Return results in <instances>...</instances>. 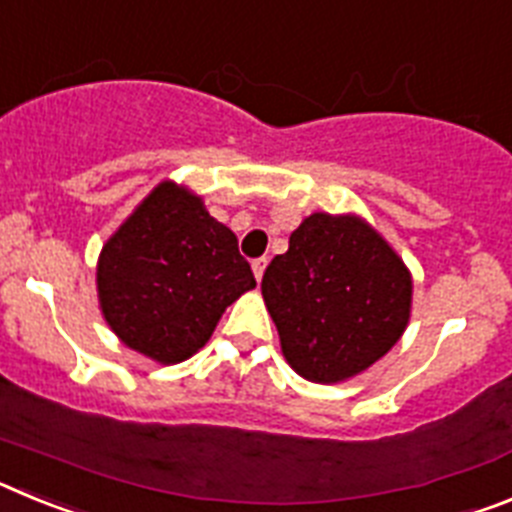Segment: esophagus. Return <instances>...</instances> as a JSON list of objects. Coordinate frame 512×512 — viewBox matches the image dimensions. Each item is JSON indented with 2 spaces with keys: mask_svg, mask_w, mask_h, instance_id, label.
I'll return each instance as SVG.
<instances>
[{
  "mask_svg": "<svg viewBox=\"0 0 512 512\" xmlns=\"http://www.w3.org/2000/svg\"><path fill=\"white\" fill-rule=\"evenodd\" d=\"M266 264H269V261L264 259V256H261V259H253V277H256V282H261V277H264V271H266Z\"/></svg>",
  "mask_w": 512,
  "mask_h": 512,
  "instance_id": "1",
  "label": "esophagus"
}]
</instances>
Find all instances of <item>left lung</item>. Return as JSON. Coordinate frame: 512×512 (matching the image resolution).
I'll return each instance as SVG.
<instances>
[{"instance_id":"obj_1","label":"left lung","mask_w":512,"mask_h":512,"mask_svg":"<svg viewBox=\"0 0 512 512\" xmlns=\"http://www.w3.org/2000/svg\"><path fill=\"white\" fill-rule=\"evenodd\" d=\"M261 295L284 359L310 382H343L382 359L410 318L413 282L359 217L315 212L274 256Z\"/></svg>"}]
</instances>
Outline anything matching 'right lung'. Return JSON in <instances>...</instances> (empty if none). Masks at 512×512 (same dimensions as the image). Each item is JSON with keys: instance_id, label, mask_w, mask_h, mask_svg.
<instances>
[{"instance_id": "add662e5", "label": "right lung", "mask_w": 512, "mask_h": 512, "mask_svg": "<svg viewBox=\"0 0 512 512\" xmlns=\"http://www.w3.org/2000/svg\"><path fill=\"white\" fill-rule=\"evenodd\" d=\"M97 287L104 320L125 346L179 364L256 279L233 230L200 197L161 184L102 248Z\"/></svg>"}]
</instances>
